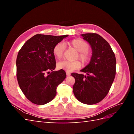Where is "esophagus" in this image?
I'll return each instance as SVG.
<instances>
[{
  "label": "esophagus",
  "instance_id": "34e87169",
  "mask_svg": "<svg viewBox=\"0 0 134 134\" xmlns=\"http://www.w3.org/2000/svg\"><path fill=\"white\" fill-rule=\"evenodd\" d=\"M66 75H67V76H70V74H71L70 72H68V71H66Z\"/></svg>",
  "mask_w": 134,
  "mask_h": 134
}]
</instances>
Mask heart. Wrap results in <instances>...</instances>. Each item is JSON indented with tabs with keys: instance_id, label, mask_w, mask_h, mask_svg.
Segmentation results:
<instances>
[{
	"instance_id": "b5f03b06",
	"label": "heart",
	"mask_w": 134,
	"mask_h": 134,
	"mask_svg": "<svg viewBox=\"0 0 134 134\" xmlns=\"http://www.w3.org/2000/svg\"><path fill=\"white\" fill-rule=\"evenodd\" d=\"M68 44L79 52L77 58H79L83 64H86L88 62L90 59L91 55L88 51L90 48V44L88 42L81 38H75L68 42ZM65 48V47L63 42L56 43L52 50L54 55L58 59L62 58ZM80 66L81 64L78 60L74 61V62L63 60L58 63V67L59 69H62L68 72H71L78 69Z\"/></svg>"
}]
</instances>
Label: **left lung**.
I'll return each mask as SVG.
<instances>
[{
  "instance_id": "8db88e82",
  "label": "left lung",
  "mask_w": 134,
  "mask_h": 134,
  "mask_svg": "<svg viewBox=\"0 0 134 134\" xmlns=\"http://www.w3.org/2000/svg\"><path fill=\"white\" fill-rule=\"evenodd\" d=\"M92 50L91 62L80 71L87 75L72 73L75 79L73 92L76 98L87 104L99 102L107 96L114 80L116 60L111 47L97 34H82Z\"/></svg>"
}]
</instances>
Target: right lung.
<instances>
[{"label": "right lung", "instance_id": "add662e5", "mask_svg": "<svg viewBox=\"0 0 134 134\" xmlns=\"http://www.w3.org/2000/svg\"><path fill=\"white\" fill-rule=\"evenodd\" d=\"M68 36L36 35L18 52L16 60L18 84L31 102L38 105L50 102L55 98L58 86L65 79L64 70L53 71L56 62L52 50Z\"/></svg>", "mask_w": 134, "mask_h": 134}]
</instances>
